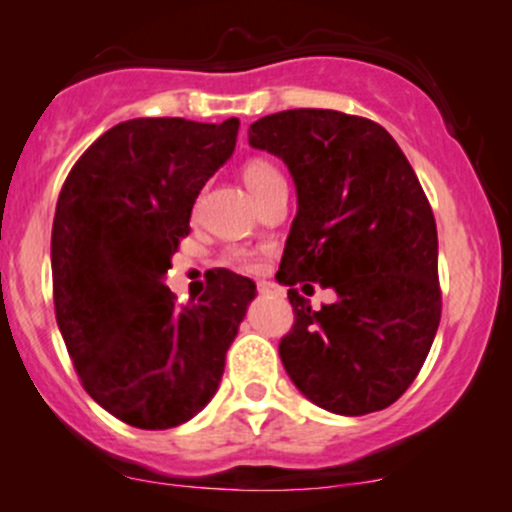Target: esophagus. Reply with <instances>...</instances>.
<instances>
[{"instance_id":"obj_1","label":"esophagus","mask_w":512,"mask_h":512,"mask_svg":"<svg viewBox=\"0 0 512 512\" xmlns=\"http://www.w3.org/2000/svg\"><path fill=\"white\" fill-rule=\"evenodd\" d=\"M257 289H260L262 294H270V292H277V284L267 282V279H260V282H257Z\"/></svg>"}]
</instances>
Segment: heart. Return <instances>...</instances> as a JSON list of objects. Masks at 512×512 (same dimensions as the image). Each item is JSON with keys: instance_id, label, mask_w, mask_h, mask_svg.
Segmentation results:
<instances>
[{"instance_id": "1", "label": "heart", "mask_w": 512, "mask_h": 512, "mask_svg": "<svg viewBox=\"0 0 512 512\" xmlns=\"http://www.w3.org/2000/svg\"><path fill=\"white\" fill-rule=\"evenodd\" d=\"M242 181L250 188V193L255 198H260L262 193L270 191L274 184H282V174H279L277 166L267 159H250L245 166H242ZM230 260L238 262V265L252 267L255 265V255L250 250H242V247H235L230 250Z\"/></svg>"}]
</instances>
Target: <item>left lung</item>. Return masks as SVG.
I'll list each match as a JSON object with an SVG mask.
<instances>
[{
  "mask_svg": "<svg viewBox=\"0 0 512 512\" xmlns=\"http://www.w3.org/2000/svg\"><path fill=\"white\" fill-rule=\"evenodd\" d=\"M247 134L289 166L299 198L277 272L294 309L284 370L328 412L385 410L422 370L441 319L437 223L417 174L385 127L346 112L284 110ZM311 281L339 299L311 312L296 289Z\"/></svg>",
  "mask_w": 512,
  "mask_h": 512,
  "instance_id": "left-lung-1",
  "label": "left lung"
}]
</instances>
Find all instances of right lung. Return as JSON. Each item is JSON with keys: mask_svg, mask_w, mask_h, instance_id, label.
Wrapping results in <instances>:
<instances>
[{"mask_svg": "<svg viewBox=\"0 0 512 512\" xmlns=\"http://www.w3.org/2000/svg\"><path fill=\"white\" fill-rule=\"evenodd\" d=\"M206 125L139 117L75 161L51 233L53 306L85 392L137 429H171L211 402L255 282L218 270L196 304L164 284L191 233L193 203L238 139Z\"/></svg>", "mask_w": 512, "mask_h": 512, "instance_id": "obj_1", "label": "right lung"}]
</instances>
